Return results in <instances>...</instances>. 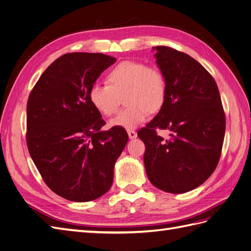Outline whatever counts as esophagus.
<instances>
[{"instance_id": "obj_1", "label": "esophagus", "mask_w": 251, "mask_h": 251, "mask_svg": "<svg viewBox=\"0 0 251 251\" xmlns=\"http://www.w3.org/2000/svg\"><path fill=\"white\" fill-rule=\"evenodd\" d=\"M127 135L130 139H135L137 137V133H136L134 130H127Z\"/></svg>"}]
</instances>
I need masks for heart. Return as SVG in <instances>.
<instances>
[{
    "instance_id": "obj_1",
    "label": "heart",
    "mask_w": 251,
    "mask_h": 251,
    "mask_svg": "<svg viewBox=\"0 0 251 251\" xmlns=\"http://www.w3.org/2000/svg\"><path fill=\"white\" fill-rule=\"evenodd\" d=\"M107 85H93L89 100L102 115L111 117L117 113L120 96H125L127 107L111 121L114 126L127 128L143 124L150 113L162 108L166 96V80L160 69L139 60H124L105 75Z\"/></svg>"
}]
</instances>
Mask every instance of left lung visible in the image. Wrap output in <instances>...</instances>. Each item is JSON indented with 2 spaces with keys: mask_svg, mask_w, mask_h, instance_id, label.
Returning <instances> with one entry per match:
<instances>
[{
  "mask_svg": "<svg viewBox=\"0 0 251 251\" xmlns=\"http://www.w3.org/2000/svg\"><path fill=\"white\" fill-rule=\"evenodd\" d=\"M166 80L162 108L138 137L146 146L143 161L151 184L182 194L200 186L215 172L225 135V113L217 83L205 68L186 53L153 47ZM157 129H169L165 141Z\"/></svg>",
  "mask_w": 251,
  "mask_h": 251,
  "instance_id": "1",
  "label": "left lung"
}]
</instances>
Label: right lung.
<instances>
[{"instance_id":"right-lung-1","label":"right lung","mask_w":251,"mask_h":251,"mask_svg":"<svg viewBox=\"0 0 251 251\" xmlns=\"http://www.w3.org/2000/svg\"><path fill=\"white\" fill-rule=\"evenodd\" d=\"M116 62L102 53H67L37 80L27 101L26 142L45 183L74 202L107 193L114 164L127 142L123 127L108 131L89 100L90 88Z\"/></svg>"}]
</instances>
